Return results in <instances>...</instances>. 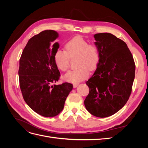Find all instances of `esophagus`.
<instances>
[{"label": "esophagus", "instance_id": "34e87169", "mask_svg": "<svg viewBox=\"0 0 148 148\" xmlns=\"http://www.w3.org/2000/svg\"><path fill=\"white\" fill-rule=\"evenodd\" d=\"M73 88H77L78 86V83H75V84H73Z\"/></svg>", "mask_w": 148, "mask_h": 148}]
</instances>
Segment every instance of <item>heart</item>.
<instances>
[{
  "instance_id": "heart-1",
  "label": "heart",
  "mask_w": 148,
  "mask_h": 148,
  "mask_svg": "<svg viewBox=\"0 0 148 148\" xmlns=\"http://www.w3.org/2000/svg\"><path fill=\"white\" fill-rule=\"evenodd\" d=\"M66 50L59 49L56 52L54 60L57 66L60 70H68L70 65V59L78 57L77 70H71L64 76L65 81L78 83L86 79L89 75V70L96 69L100 61L99 49L95 44L89 42L81 36H75L65 44Z\"/></svg>"
}]
</instances>
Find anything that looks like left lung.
Here are the masks:
<instances>
[{
    "instance_id": "obj_1",
    "label": "left lung",
    "mask_w": 148,
    "mask_h": 148,
    "mask_svg": "<svg viewBox=\"0 0 148 148\" xmlns=\"http://www.w3.org/2000/svg\"><path fill=\"white\" fill-rule=\"evenodd\" d=\"M101 57L95 73L86 82L89 92L84 103L91 114L104 118L117 112L132 90L135 64L127 44L110 33L94 36Z\"/></svg>"
}]
</instances>
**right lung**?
Segmentation results:
<instances>
[{
  "instance_id": "right-lung-1",
  "label": "right lung",
  "mask_w": 148,
  "mask_h": 148,
  "mask_svg": "<svg viewBox=\"0 0 148 148\" xmlns=\"http://www.w3.org/2000/svg\"><path fill=\"white\" fill-rule=\"evenodd\" d=\"M59 34L45 30L28 41L20 59L18 70L21 91L26 104L43 117H52L63 110L73 85L52 84L60 78L54 56L59 44L53 41Z\"/></svg>"
}]
</instances>
